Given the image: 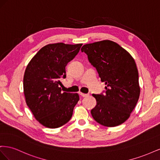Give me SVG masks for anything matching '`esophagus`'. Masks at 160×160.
Masks as SVG:
<instances>
[{
    "mask_svg": "<svg viewBox=\"0 0 160 160\" xmlns=\"http://www.w3.org/2000/svg\"><path fill=\"white\" fill-rule=\"evenodd\" d=\"M79 95H81L82 97H83V98H85V97H88L89 95V94H85V93H81V92H79Z\"/></svg>",
    "mask_w": 160,
    "mask_h": 160,
    "instance_id": "34e87169",
    "label": "esophagus"
}]
</instances>
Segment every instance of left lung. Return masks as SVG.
I'll list each match as a JSON object with an SVG mask.
<instances>
[{"label":"left lung","instance_id":"obj_1","mask_svg":"<svg viewBox=\"0 0 160 160\" xmlns=\"http://www.w3.org/2000/svg\"><path fill=\"white\" fill-rule=\"evenodd\" d=\"M105 84V93L93 94L97 105L92 117L106 127L122 124L136 105L140 94L139 74L132 56L112 41L103 40L81 48Z\"/></svg>","mask_w":160,"mask_h":160}]
</instances>
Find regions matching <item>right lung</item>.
Listing matches in <instances>:
<instances>
[{"label": "right lung", "instance_id": "add662e5", "mask_svg": "<svg viewBox=\"0 0 160 160\" xmlns=\"http://www.w3.org/2000/svg\"><path fill=\"white\" fill-rule=\"evenodd\" d=\"M81 43L45 45L28 62L23 78L25 101L34 117L48 128L61 127L71 119L78 93L61 92L65 67L79 52Z\"/></svg>", "mask_w": 160, "mask_h": 160}]
</instances>
